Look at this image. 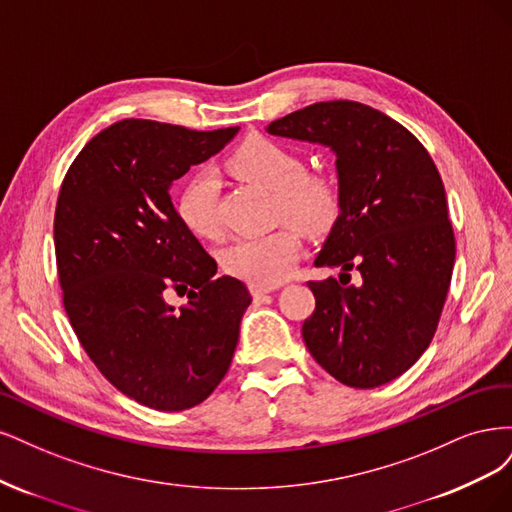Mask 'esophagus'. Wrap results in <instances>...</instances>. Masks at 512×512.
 Wrapping results in <instances>:
<instances>
[{
	"mask_svg": "<svg viewBox=\"0 0 512 512\" xmlns=\"http://www.w3.org/2000/svg\"><path fill=\"white\" fill-rule=\"evenodd\" d=\"M268 293H272V287H257V285H251V295L255 300H261L263 295H268Z\"/></svg>",
	"mask_w": 512,
	"mask_h": 512,
	"instance_id": "1",
	"label": "esophagus"
}]
</instances>
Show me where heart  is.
Segmentation results:
<instances>
[{
  "mask_svg": "<svg viewBox=\"0 0 512 512\" xmlns=\"http://www.w3.org/2000/svg\"><path fill=\"white\" fill-rule=\"evenodd\" d=\"M227 170L246 183L272 193V212L278 221H293L306 234H327L338 223L342 202L332 178L306 172L302 157L266 136H251L227 157ZM217 180L195 174L178 193V217L191 234L217 238L221 221L217 210ZM302 251L298 227L283 225L261 236L238 238L221 253L227 274L257 287H274L289 276Z\"/></svg>",
  "mask_w": 512,
  "mask_h": 512,
  "instance_id": "b5f03b06",
  "label": "heart"
}]
</instances>
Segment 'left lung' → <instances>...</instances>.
I'll use <instances>...</instances> for the list:
<instances>
[{
    "mask_svg": "<svg viewBox=\"0 0 512 512\" xmlns=\"http://www.w3.org/2000/svg\"><path fill=\"white\" fill-rule=\"evenodd\" d=\"M268 131L336 153L342 210L315 266L342 274L308 280L317 304L302 336L342 385L381 387L430 346L451 285L455 236L436 163L404 125L349 100L295 110Z\"/></svg>",
    "mask_w": 512,
    "mask_h": 512,
    "instance_id": "left-lung-1",
    "label": "left lung"
}]
</instances>
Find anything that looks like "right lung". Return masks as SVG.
Segmentation results:
<instances>
[{"mask_svg": "<svg viewBox=\"0 0 512 512\" xmlns=\"http://www.w3.org/2000/svg\"><path fill=\"white\" fill-rule=\"evenodd\" d=\"M125 119L87 142L55 208L63 308L82 349L127 398L161 412L204 402L232 364L251 293L180 221L170 185L236 136ZM170 290L187 292L176 311Z\"/></svg>", "mask_w": 512, "mask_h": 512, "instance_id": "add662e5", "label": "right lung"}]
</instances>
